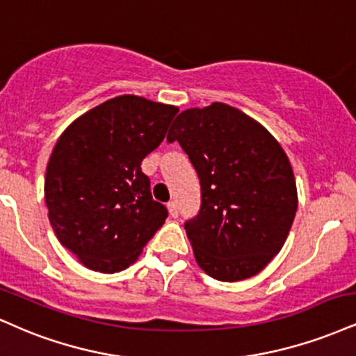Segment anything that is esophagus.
<instances>
[{
	"mask_svg": "<svg viewBox=\"0 0 356 356\" xmlns=\"http://www.w3.org/2000/svg\"><path fill=\"white\" fill-rule=\"evenodd\" d=\"M167 211H169V216L170 217H177L179 216V207H177V202L175 200H170L169 204H167Z\"/></svg>",
	"mask_w": 356,
	"mask_h": 356,
	"instance_id": "1",
	"label": "esophagus"
}]
</instances>
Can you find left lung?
<instances>
[{"label":"left lung","mask_w":356,"mask_h":356,"mask_svg":"<svg viewBox=\"0 0 356 356\" xmlns=\"http://www.w3.org/2000/svg\"><path fill=\"white\" fill-rule=\"evenodd\" d=\"M167 140L181 144L200 179V212L186 222L199 267L220 282L262 272L284 247L298 207L278 140L224 102L182 111Z\"/></svg>","instance_id":"left-lung-1"}]
</instances>
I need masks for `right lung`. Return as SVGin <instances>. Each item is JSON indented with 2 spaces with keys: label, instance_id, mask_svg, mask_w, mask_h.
I'll return each instance as SVG.
<instances>
[{
  "label": "right lung",
  "instance_id": "add662e5",
  "mask_svg": "<svg viewBox=\"0 0 356 356\" xmlns=\"http://www.w3.org/2000/svg\"><path fill=\"white\" fill-rule=\"evenodd\" d=\"M175 106L124 94L81 114L51 152L44 199L56 237L94 272L114 273L137 260L165 222L140 170L164 140Z\"/></svg>",
  "mask_w": 356,
  "mask_h": 356
}]
</instances>
